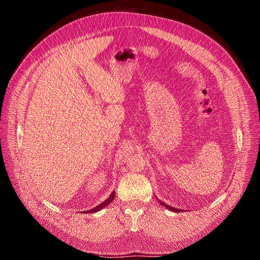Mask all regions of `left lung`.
<instances>
[{
    "instance_id": "1",
    "label": "left lung",
    "mask_w": 260,
    "mask_h": 260,
    "mask_svg": "<svg viewBox=\"0 0 260 260\" xmlns=\"http://www.w3.org/2000/svg\"><path fill=\"white\" fill-rule=\"evenodd\" d=\"M158 202H160V204L161 205H163L164 207H166L167 209H170V211H172V212H176V213H178V212H181V209H178V208H176V207H172V206H170V205H167L166 203H164V202H161V201H158ZM183 212V211H182Z\"/></svg>"
}]
</instances>
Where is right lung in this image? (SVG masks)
I'll return each mask as SVG.
<instances>
[{"label":"right lung","instance_id":"1","mask_svg":"<svg viewBox=\"0 0 260 260\" xmlns=\"http://www.w3.org/2000/svg\"><path fill=\"white\" fill-rule=\"evenodd\" d=\"M114 196H115V192L113 191L112 193L110 194V197H109L106 201H104L103 203H100L98 206H96V207H94V208H91V209H89V211H86V212H83V213H85V214H87V213H96V212H98V211H100V209H103L104 207H106V206H108L109 204H110L111 202H112V200L114 199Z\"/></svg>","mask_w":260,"mask_h":260}]
</instances>
